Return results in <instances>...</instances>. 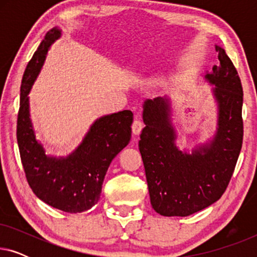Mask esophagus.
<instances>
[{"label": "esophagus", "mask_w": 257, "mask_h": 257, "mask_svg": "<svg viewBox=\"0 0 257 257\" xmlns=\"http://www.w3.org/2000/svg\"><path fill=\"white\" fill-rule=\"evenodd\" d=\"M143 127H144L143 121H140L139 119H136V120L133 121V124H132V131H133V135H135V136H139V135H140V132H142Z\"/></svg>", "instance_id": "34e87169"}]
</instances>
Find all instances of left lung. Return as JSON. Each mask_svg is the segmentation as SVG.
Masks as SVG:
<instances>
[{
  "label": "left lung",
  "instance_id": "1",
  "mask_svg": "<svg viewBox=\"0 0 257 257\" xmlns=\"http://www.w3.org/2000/svg\"><path fill=\"white\" fill-rule=\"evenodd\" d=\"M219 65L206 71L217 106V127L212 138L191 152L177 145L168 97L146 99L139 151L145 167L151 205L164 216H188L216 202L233 175L243 139V91L226 51L215 45Z\"/></svg>",
  "mask_w": 257,
  "mask_h": 257
}]
</instances>
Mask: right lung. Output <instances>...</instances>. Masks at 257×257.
<instances>
[{
    "label": "right lung",
    "instance_id": "add662e5",
    "mask_svg": "<svg viewBox=\"0 0 257 257\" xmlns=\"http://www.w3.org/2000/svg\"><path fill=\"white\" fill-rule=\"evenodd\" d=\"M62 36L52 28L28 64L21 84L17 144L26 177L35 195L66 213H82L96 205L111 161L131 140L133 113L130 110L103 115L90 126L77 149L66 157L45 153L30 118L29 92L51 44Z\"/></svg>",
    "mask_w": 257,
    "mask_h": 257
}]
</instances>
